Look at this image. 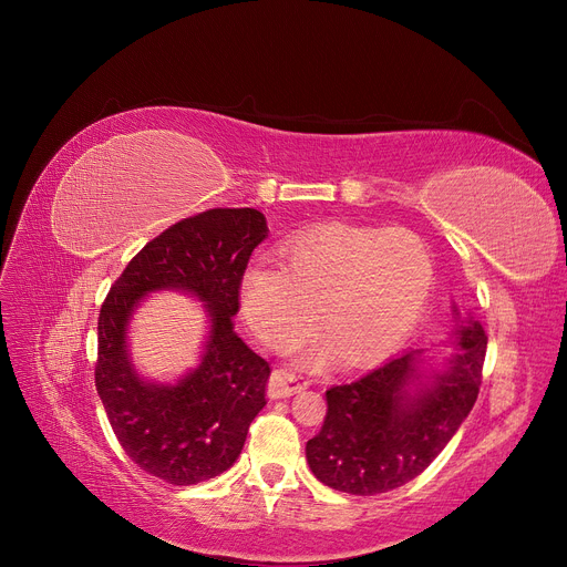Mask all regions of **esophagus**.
I'll return each mask as SVG.
<instances>
[{
  "label": "esophagus",
  "mask_w": 567,
  "mask_h": 567,
  "mask_svg": "<svg viewBox=\"0 0 567 567\" xmlns=\"http://www.w3.org/2000/svg\"><path fill=\"white\" fill-rule=\"evenodd\" d=\"M307 388V381L302 375H298L295 371L288 369H277L272 375H269V385H267V394L272 399H284L290 394H298Z\"/></svg>",
  "instance_id": "1"
}]
</instances>
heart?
<instances>
[{
    "label": "heart",
    "instance_id": "b5f03b06",
    "mask_svg": "<svg viewBox=\"0 0 567 567\" xmlns=\"http://www.w3.org/2000/svg\"><path fill=\"white\" fill-rule=\"evenodd\" d=\"M277 265H251L239 309L269 348L290 350L316 326L326 355L364 364L385 355L422 316L434 286V256L409 228L320 224L284 239Z\"/></svg>",
    "mask_w": 567,
    "mask_h": 567
}]
</instances>
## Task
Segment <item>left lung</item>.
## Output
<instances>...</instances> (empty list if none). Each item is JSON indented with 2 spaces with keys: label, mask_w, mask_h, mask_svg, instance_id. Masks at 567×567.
<instances>
[{
  "label": "left lung",
  "mask_w": 567,
  "mask_h": 567,
  "mask_svg": "<svg viewBox=\"0 0 567 567\" xmlns=\"http://www.w3.org/2000/svg\"><path fill=\"white\" fill-rule=\"evenodd\" d=\"M460 353L420 381V350H409L360 381L326 392L328 413L307 443V462L328 487L355 496L385 494L417 477L471 413L482 385L487 337L480 322L456 330ZM415 382L419 390H408Z\"/></svg>",
  "instance_id": "1"
}]
</instances>
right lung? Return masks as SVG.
<instances>
[{
	"label": "right lung",
	"instance_id": "obj_1",
	"mask_svg": "<svg viewBox=\"0 0 567 567\" xmlns=\"http://www.w3.org/2000/svg\"><path fill=\"white\" fill-rule=\"evenodd\" d=\"M267 224L251 207H214L156 235L131 258L99 313L96 392L128 460L177 487L228 471L265 406L269 364L235 334L239 284ZM173 287L210 313L202 367L175 386L143 382L125 350V326L145 293Z\"/></svg>",
	"mask_w": 567,
	"mask_h": 567
}]
</instances>
